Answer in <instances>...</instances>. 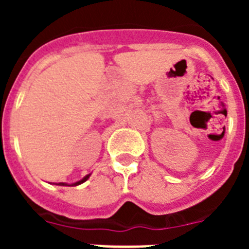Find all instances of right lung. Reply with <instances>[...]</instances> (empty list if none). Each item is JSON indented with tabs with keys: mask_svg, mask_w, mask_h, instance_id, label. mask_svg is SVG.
Instances as JSON below:
<instances>
[{
	"mask_svg": "<svg viewBox=\"0 0 249 249\" xmlns=\"http://www.w3.org/2000/svg\"><path fill=\"white\" fill-rule=\"evenodd\" d=\"M89 176H91V173H89V175H87V176H85V177H83L82 179H81V181H77V182H74V183H71V184L65 183V182H59V183H56V184H58V186H68V187H70V186H78V184H82L83 182L87 181V179H89Z\"/></svg>",
	"mask_w": 249,
	"mask_h": 249,
	"instance_id": "obj_1",
	"label": "right lung"
}]
</instances>
